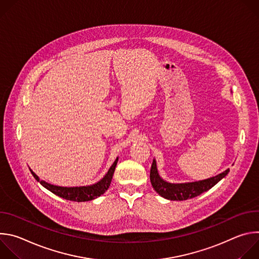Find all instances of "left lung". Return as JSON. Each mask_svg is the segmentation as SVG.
Masks as SVG:
<instances>
[{
    "label": "left lung",
    "mask_w": 259,
    "mask_h": 259,
    "mask_svg": "<svg viewBox=\"0 0 259 259\" xmlns=\"http://www.w3.org/2000/svg\"><path fill=\"white\" fill-rule=\"evenodd\" d=\"M230 169L217 174L216 176L199 180L193 182H183V183H171L164 180L158 171L156 159L153 160L150 179L154 190L163 198L170 201H183L195 198L204 192L209 191L215 184L226 177Z\"/></svg>",
    "instance_id": "left-lung-1"
}]
</instances>
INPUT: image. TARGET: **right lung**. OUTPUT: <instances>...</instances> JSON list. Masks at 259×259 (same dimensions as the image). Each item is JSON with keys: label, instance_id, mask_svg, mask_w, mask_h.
Here are the masks:
<instances>
[{"label": "right lung", "instance_id": "add662e5", "mask_svg": "<svg viewBox=\"0 0 259 259\" xmlns=\"http://www.w3.org/2000/svg\"><path fill=\"white\" fill-rule=\"evenodd\" d=\"M118 160H119V158L117 157V159L115 160L113 165L110 166V168L108 169L106 174L99 181H97L93 184H90V186H83V187L67 188V187L54 186V184L48 183L44 180H41L39 178V176L36 175L31 169H29V170H30L32 176L35 178V180L39 181L45 189H47L54 195H56L60 198H63L65 200H68V201L87 202V201H91V200H94V199L100 197L107 191V189L109 188L110 182H112V178H113Z\"/></svg>", "mask_w": 259, "mask_h": 259}]
</instances>
